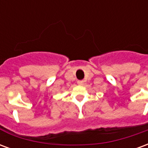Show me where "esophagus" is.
<instances>
[{"mask_svg": "<svg viewBox=\"0 0 148 148\" xmlns=\"http://www.w3.org/2000/svg\"><path fill=\"white\" fill-rule=\"evenodd\" d=\"M83 82V81H77V84H78V85H82Z\"/></svg>", "mask_w": 148, "mask_h": 148, "instance_id": "34e87169", "label": "esophagus"}]
</instances>
